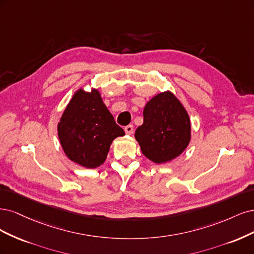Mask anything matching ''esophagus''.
I'll return each mask as SVG.
<instances>
[{
  "mask_svg": "<svg viewBox=\"0 0 254 254\" xmlns=\"http://www.w3.org/2000/svg\"><path fill=\"white\" fill-rule=\"evenodd\" d=\"M125 132H126V134H127V135H132L133 132H134V127H133L132 125H129V126L126 127H125Z\"/></svg>",
  "mask_w": 254,
  "mask_h": 254,
  "instance_id": "34e87169",
  "label": "esophagus"
}]
</instances>
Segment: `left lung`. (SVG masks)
I'll return each instance as SVG.
<instances>
[{"instance_id":"8db88e82","label":"left lung","mask_w":254,"mask_h":254,"mask_svg":"<svg viewBox=\"0 0 254 254\" xmlns=\"http://www.w3.org/2000/svg\"><path fill=\"white\" fill-rule=\"evenodd\" d=\"M135 139L144 156L155 163L178 157L191 141L189 114L170 91L155 95L143 109V124Z\"/></svg>"}]
</instances>
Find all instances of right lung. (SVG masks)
<instances>
[{
  "label": "right lung",
  "instance_id": "1",
  "mask_svg": "<svg viewBox=\"0 0 254 254\" xmlns=\"http://www.w3.org/2000/svg\"><path fill=\"white\" fill-rule=\"evenodd\" d=\"M125 135L97 88L91 92L82 87L77 89L58 124V137L65 155L87 169L101 166L114 139Z\"/></svg>",
  "mask_w": 254,
  "mask_h": 254
}]
</instances>
